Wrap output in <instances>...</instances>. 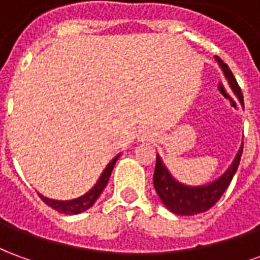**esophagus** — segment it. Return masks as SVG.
<instances>
[{
    "instance_id": "34e87169",
    "label": "esophagus",
    "mask_w": 260,
    "mask_h": 260,
    "mask_svg": "<svg viewBox=\"0 0 260 260\" xmlns=\"http://www.w3.org/2000/svg\"><path fill=\"white\" fill-rule=\"evenodd\" d=\"M138 138H139V141H149V139H152L153 138V134L149 129H142L139 131Z\"/></svg>"
}]
</instances>
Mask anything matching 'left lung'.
Here are the masks:
<instances>
[{
    "instance_id": "left-lung-1",
    "label": "left lung",
    "mask_w": 260,
    "mask_h": 260,
    "mask_svg": "<svg viewBox=\"0 0 260 260\" xmlns=\"http://www.w3.org/2000/svg\"><path fill=\"white\" fill-rule=\"evenodd\" d=\"M214 58L217 61L218 67L223 71L225 79L229 80L230 87L233 89L235 96L238 97L240 103L244 106V99H242L240 86L237 83L233 72L230 71L229 65L224 64L218 57H214ZM242 147L244 146L241 145L240 150L235 154L233 163L225 170L223 175H220L217 180L212 181L209 184L198 186L185 185V184L178 182L173 175L170 174L169 169L163 163V158L157 154L156 156V169H154V175H153V185L156 188V192L164 203V206L180 216H193L198 213L206 212L210 207L214 206L216 202L221 198L225 189L229 188L230 182L238 169Z\"/></svg>"
}]
</instances>
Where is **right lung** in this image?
<instances>
[{"label": "right lung", "mask_w": 260, "mask_h": 260, "mask_svg": "<svg viewBox=\"0 0 260 260\" xmlns=\"http://www.w3.org/2000/svg\"><path fill=\"white\" fill-rule=\"evenodd\" d=\"M121 156V153L117 154L115 157L107 164V167L104 169L102 175L99 177V180L94 185L91 186L90 191H87L85 195L79 196V198H75L71 201H55V199H50L47 196H43L39 193V196L42 198V201L48 205L50 207L55 209L58 213H64V214H79L82 212H86L87 209H90L94 202L97 201V198L102 195V192L104 191V188L107 185L108 180H110V175L113 171L114 166L117 163V160Z\"/></svg>", "instance_id": "obj_1"}]
</instances>
